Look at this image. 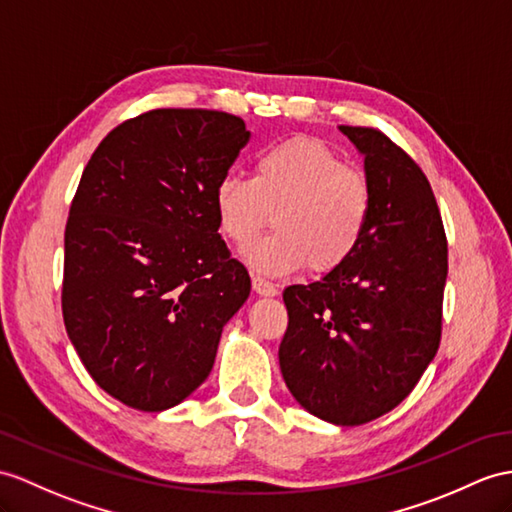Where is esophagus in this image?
Returning <instances> with one entry per match:
<instances>
[{"mask_svg":"<svg viewBox=\"0 0 512 512\" xmlns=\"http://www.w3.org/2000/svg\"><path fill=\"white\" fill-rule=\"evenodd\" d=\"M252 286H254V291H256L258 295H263V297H273V295H278V289H276V286H273L269 280L260 278V276H254V278H252Z\"/></svg>","mask_w":512,"mask_h":512,"instance_id":"esophagus-1","label":"esophagus"}]
</instances>
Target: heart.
Listing matches in <instances>:
<instances>
[{
  "label": "heart",
  "instance_id": "1",
  "mask_svg": "<svg viewBox=\"0 0 512 512\" xmlns=\"http://www.w3.org/2000/svg\"><path fill=\"white\" fill-rule=\"evenodd\" d=\"M213 199L221 234L241 249L273 213L276 232L245 254L254 269L280 276L308 265L315 273H330L363 241L373 189L367 173L345 165L330 145L293 136L258 152L252 178L221 176Z\"/></svg>",
  "mask_w": 512,
  "mask_h": 512
}]
</instances>
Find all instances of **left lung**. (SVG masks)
<instances>
[{
    "label": "left lung",
    "instance_id": "1",
    "mask_svg": "<svg viewBox=\"0 0 512 512\" xmlns=\"http://www.w3.org/2000/svg\"><path fill=\"white\" fill-rule=\"evenodd\" d=\"M373 189L350 260L313 284L286 286L280 369L295 400L336 426L402 404L441 343L447 239L417 162L373 128L341 126Z\"/></svg>",
    "mask_w": 512,
    "mask_h": 512
}]
</instances>
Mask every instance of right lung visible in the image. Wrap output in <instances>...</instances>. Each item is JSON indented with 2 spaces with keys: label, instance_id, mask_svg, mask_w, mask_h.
<instances>
[{
  "label": "right lung",
  "instance_id": "add662e5",
  "mask_svg": "<svg viewBox=\"0 0 512 512\" xmlns=\"http://www.w3.org/2000/svg\"><path fill=\"white\" fill-rule=\"evenodd\" d=\"M247 141L230 112L156 108L110 130L82 171L62 317L91 378L130 408L160 413L186 400L249 297L213 199Z\"/></svg>",
  "mask_w": 512,
  "mask_h": 512
}]
</instances>
